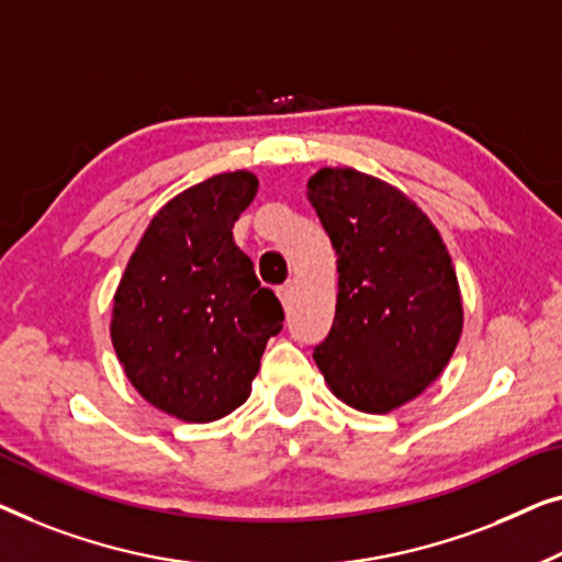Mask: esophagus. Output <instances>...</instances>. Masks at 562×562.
<instances>
[{
  "mask_svg": "<svg viewBox=\"0 0 562 562\" xmlns=\"http://www.w3.org/2000/svg\"><path fill=\"white\" fill-rule=\"evenodd\" d=\"M290 295H292V284L290 282L282 284V288H278V297L282 300L284 307H288V303H290Z\"/></svg>",
  "mask_w": 562,
  "mask_h": 562,
  "instance_id": "obj_1",
  "label": "esophagus"
}]
</instances>
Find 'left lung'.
<instances>
[{
  "label": "left lung",
  "mask_w": 562,
  "mask_h": 562,
  "mask_svg": "<svg viewBox=\"0 0 562 562\" xmlns=\"http://www.w3.org/2000/svg\"><path fill=\"white\" fill-rule=\"evenodd\" d=\"M307 201L338 257L336 318L313 359L346 405L392 413L436 382L461 338L453 262L432 221L367 172L321 168Z\"/></svg>",
  "instance_id": "8db88e82"
}]
</instances>
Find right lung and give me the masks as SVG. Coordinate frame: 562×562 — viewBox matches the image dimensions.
I'll use <instances>...</instances> for the list:
<instances>
[{
	"instance_id": "1",
	"label": "right lung",
	"mask_w": 562,
	"mask_h": 562,
	"mask_svg": "<svg viewBox=\"0 0 562 562\" xmlns=\"http://www.w3.org/2000/svg\"><path fill=\"white\" fill-rule=\"evenodd\" d=\"M259 188L221 172L168 201L126 262L112 344L134 390L186 423H213L251 394L282 305L262 288L232 228Z\"/></svg>"
}]
</instances>
